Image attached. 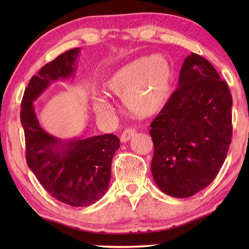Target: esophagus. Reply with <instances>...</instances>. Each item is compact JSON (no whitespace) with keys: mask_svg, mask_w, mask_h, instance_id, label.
Here are the masks:
<instances>
[{"mask_svg":"<svg viewBox=\"0 0 249 249\" xmlns=\"http://www.w3.org/2000/svg\"><path fill=\"white\" fill-rule=\"evenodd\" d=\"M136 135H137V131H136L135 128H131V127L126 128L123 131V134H122V136H121V141L122 142H127L131 138H133V137H135Z\"/></svg>","mask_w":249,"mask_h":249,"instance_id":"1","label":"esophagus"}]
</instances>
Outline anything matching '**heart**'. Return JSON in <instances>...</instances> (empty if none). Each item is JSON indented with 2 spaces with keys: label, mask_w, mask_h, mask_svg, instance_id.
Instances as JSON below:
<instances>
[{
  "label": "heart",
  "mask_w": 249,
  "mask_h": 249,
  "mask_svg": "<svg viewBox=\"0 0 249 249\" xmlns=\"http://www.w3.org/2000/svg\"><path fill=\"white\" fill-rule=\"evenodd\" d=\"M174 72L171 63L162 55L139 57L120 67L103 82L108 96L123 98L125 108L140 118L160 113L171 96ZM95 112L106 115L110 105L104 97L93 100Z\"/></svg>",
  "instance_id": "heart-1"
}]
</instances>
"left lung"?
Segmentation results:
<instances>
[{
    "label": "left lung",
    "instance_id": "8db88e82",
    "mask_svg": "<svg viewBox=\"0 0 249 249\" xmlns=\"http://www.w3.org/2000/svg\"><path fill=\"white\" fill-rule=\"evenodd\" d=\"M231 108L228 84L193 52L182 65L178 88L151 123V170L162 193L187 198L212 183L231 143Z\"/></svg>",
    "mask_w": 249,
    "mask_h": 249
}]
</instances>
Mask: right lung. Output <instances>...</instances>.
<instances>
[{"label": "right lung", "instance_id": "1", "mask_svg": "<svg viewBox=\"0 0 249 249\" xmlns=\"http://www.w3.org/2000/svg\"><path fill=\"white\" fill-rule=\"evenodd\" d=\"M80 49H71L40 68L31 78L21 102V125L25 137L26 162L52 197L71 206H89L107 193L111 162L120 140L113 134L62 140L41 127L34 103L51 82L76 71Z\"/></svg>", "mask_w": 249, "mask_h": 249}]
</instances>
